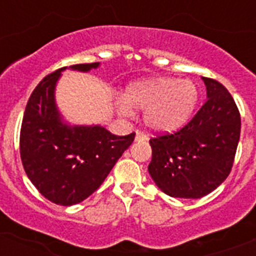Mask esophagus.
Instances as JSON below:
<instances>
[{
    "label": "esophagus",
    "instance_id": "1",
    "mask_svg": "<svg viewBox=\"0 0 256 256\" xmlns=\"http://www.w3.org/2000/svg\"><path fill=\"white\" fill-rule=\"evenodd\" d=\"M148 136L144 134V132H136V140H148Z\"/></svg>",
    "mask_w": 256,
    "mask_h": 256
}]
</instances>
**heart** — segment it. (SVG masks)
Masks as SVG:
<instances>
[{"mask_svg":"<svg viewBox=\"0 0 256 256\" xmlns=\"http://www.w3.org/2000/svg\"><path fill=\"white\" fill-rule=\"evenodd\" d=\"M198 100V88L190 80L156 77L130 84L124 96L116 100V108L124 116H130L132 108L144 110L148 128L171 132L188 122Z\"/></svg>","mask_w":256,"mask_h":256,"instance_id":"heart-1","label":"heart"}]
</instances>
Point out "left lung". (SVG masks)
Returning <instances> with one entry per match:
<instances>
[{
  "label": "left lung",
  "instance_id": "1",
  "mask_svg": "<svg viewBox=\"0 0 256 256\" xmlns=\"http://www.w3.org/2000/svg\"><path fill=\"white\" fill-rule=\"evenodd\" d=\"M207 100L174 134L150 140L148 174L164 194L198 199L210 194L230 174L240 136V114L227 88L202 77Z\"/></svg>",
  "mask_w": 256,
  "mask_h": 256
}]
</instances>
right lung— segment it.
I'll list each match as a JSON object with an SVG mask.
<instances>
[{"mask_svg": "<svg viewBox=\"0 0 256 256\" xmlns=\"http://www.w3.org/2000/svg\"><path fill=\"white\" fill-rule=\"evenodd\" d=\"M100 62L69 69L88 73ZM46 76L32 92L22 120L20 152L30 182L50 202L73 206L104 183L136 132L118 136L100 124H70L58 110L56 88L62 72Z\"/></svg>", "mask_w": 256, "mask_h": 256, "instance_id": "right-lung-1", "label": "right lung"}]
</instances>
